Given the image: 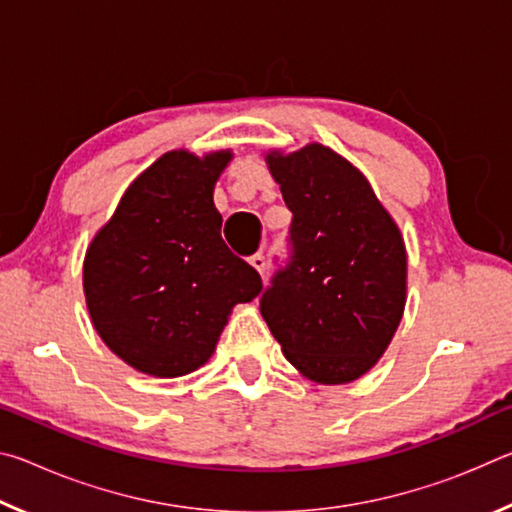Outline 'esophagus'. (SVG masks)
<instances>
[{
  "label": "esophagus",
  "instance_id": "34e87169",
  "mask_svg": "<svg viewBox=\"0 0 512 512\" xmlns=\"http://www.w3.org/2000/svg\"><path fill=\"white\" fill-rule=\"evenodd\" d=\"M250 266L255 268V271L264 277V271H266V259L262 253H255L253 257H250Z\"/></svg>",
  "mask_w": 512,
  "mask_h": 512
}]
</instances>
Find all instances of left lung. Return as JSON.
Instances as JSON below:
<instances>
[{
    "instance_id": "8db88e82",
    "label": "left lung",
    "mask_w": 512,
    "mask_h": 512,
    "mask_svg": "<svg viewBox=\"0 0 512 512\" xmlns=\"http://www.w3.org/2000/svg\"><path fill=\"white\" fill-rule=\"evenodd\" d=\"M293 214L289 266L259 311L287 361L316 384H350L391 345L406 305V246L368 178L311 142L266 153Z\"/></svg>"
}]
</instances>
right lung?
Returning a JSON list of instances; mask_svg holds the SVG:
<instances>
[{"instance_id":"obj_1","label":"right lung","mask_w":512,"mask_h":512,"mask_svg":"<svg viewBox=\"0 0 512 512\" xmlns=\"http://www.w3.org/2000/svg\"><path fill=\"white\" fill-rule=\"evenodd\" d=\"M230 160V149L160 155L85 250L92 325L144 375L183 377L201 368L235 305L262 291L259 273L221 239L214 185Z\"/></svg>"}]
</instances>
